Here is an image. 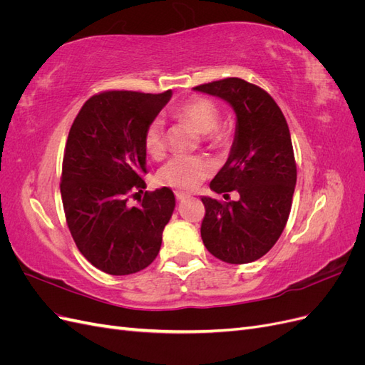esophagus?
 I'll return each instance as SVG.
<instances>
[{
  "mask_svg": "<svg viewBox=\"0 0 365 365\" xmlns=\"http://www.w3.org/2000/svg\"><path fill=\"white\" fill-rule=\"evenodd\" d=\"M175 196H176V200H178L180 202H184L185 200H190V195H187V193H182V192H176L175 193Z\"/></svg>",
  "mask_w": 365,
  "mask_h": 365,
  "instance_id": "34e87169",
  "label": "esophagus"
}]
</instances>
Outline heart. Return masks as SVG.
Listing matches in <instances>:
<instances>
[{
  "label": "heart",
  "mask_w": 365,
  "mask_h": 365,
  "mask_svg": "<svg viewBox=\"0 0 365 365\" xmlns=\"http://www.w3.org/2000/svg\"><path fill=\"white\" fill-rule=\"evenodd\" d=\"M172 117L176 120L189 121L201 134H208V138L220 141L225 132L217 128L219 109L208 98L195 97L172 109ZM145 148L152 158H160L165 150L164 126L160 118L152 120L145 134ZM212 173V164L201 157L180 155L172 157L158 172V178L163 184L175 189L192 190L200 185L202 180Z\"/></svg>",
  "instance_id": "b5f03b06"
}]
</instances>
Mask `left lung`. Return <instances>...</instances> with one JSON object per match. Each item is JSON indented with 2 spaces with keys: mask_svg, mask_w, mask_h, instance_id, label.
<instances>
[{
  "mask_svg": "<svg viewBox=\"0 0 365 365\" xmlns=\"http://www.w3.org/2000/svg\"><path fill=\"white\" fill-rule=\"evenodd\" d=\"M193 90L222 98L236 114L228 160L210 189L216 193L237 190L239 200L220 204L201 196L205 205L202 242L222 262H254L279 240L291 212L297 168L288 123L267 91L239 77Z\"/></svg>",
  "mask_w": 365,
  "mask_h": 365,
  "instance_id": "1",
  "label": "left lung"
}]
</instances>
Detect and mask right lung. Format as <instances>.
<instances>
[{"label": "right lung", "instance_id": "right-lung-1", "mask_svg": "<svg viewBox=\"0 0 365 365\" xmlns=\"http://www.w3.org/2000/svg\"><path fill=\"white\" fill-rule=\"evenodd\" d=\"M170 97V90L101 93L88 98L70 129L61 181L65 217L82 256L106 274L138 272L160 252L173 192L161 187L135 207L126 202L146 187L145 134Z\"/></svg>", "mask_w": 365, "mask_h": 365}]
</instances>
